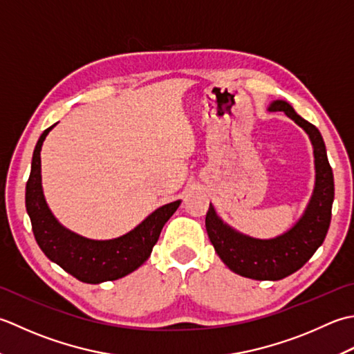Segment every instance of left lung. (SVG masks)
<instances>
[{"instance_id":"1","label":"left lung","mask_w":354,"mask_h":354,"mask_svg":"<svg viewBox=\"0 0 354 354\" xmlns=\"http://www.w3.org/2000/svg\"><path fill=\"white\" fill-rule=\"evenodd\" d=\"M269 111H284L308 134L315 154V189L302 217L270 240L244 235L223 221L212 205L206 214V230L221 261L238 273L258 281L283 279L304 266L324 243L331 220L335 198L333 171L319 129L302 119L286 100H273Z\"/></svg>"}]
</instances>
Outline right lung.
<instances>
[{
    "instance_id": "add662e5",
    "label": "right lung",
    "mask_w": 354,
    "mask_h": 354,
    "mask_svg": "<svg viewBox=\"0 0 354 354\" xmlns=\"http://www.w3.org/2000/svg\"><path fill=\"white\" fill-rule=\"evenodd\" d=\"M55 125L47 128L36 143L30 177L26 185V209L32 221L35 240L50 261L61 266L82 283L99 284L119 279L147 261L165 223L182 201H172L156 209L139 226L113 240H90L71 232L55 218L42 192L41 148Z\"/></svg>"
}]
</instances>
